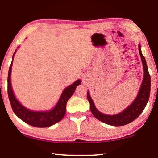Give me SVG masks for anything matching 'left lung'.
Instances as JSON below:
<instances>
[{"label": "left lung", "mask_w": 158, "mask_h": 158, "mask_svg": "<svg viewBox=\"0 0 158 158\" xmlns=\"http://www.w3.org/2000/svg\"><path fill=\"white\" fill-rule=\"evenodd\" d=\"M139 52L140 56H141L142 64H143L144 79L137 98H136L135 101L129 107H127L124 111L113 116L106 115V114L101 113L95 107L93 100L90 96L89 92L87 93V98L90 103V111H91L93 115L98 120L109 125H112V126H124V125L132 122L143 111L147 103L148 102L149 98H150L151 83L150 75L148 71V65H147L145 58L142 54L140 45H139Z\"/></svg>", "instance_id": "obj_1"}]
</instances>
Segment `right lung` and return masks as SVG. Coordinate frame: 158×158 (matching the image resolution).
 <instances>
[{
  "mask_svg": "<svg viewBox=\"0 0 158 158\" xmlns=\"http://www.w3.org/2000/svg\"><path fill=\"white\" fill-rule=\"evenodd\" d=\"M14 54L13 55V58H14ZM12 64L13 60L10 65L9 70H8V95L10 106L14 114L27 124L36 127H48L61 121L65 114L67 102L75 92L77 86L81 84V81L80 80L76 81L72 85L67 87L64 90L59 101L52 110L49 111H32L23 107L15 98L11 88V84H10V73H11Z\"/></svg>",
  "mask_w": 158,
  "mask_h": 158,
  "instance_id": "right-lung-1",
  "label": "right lung"
}]
</instances>
